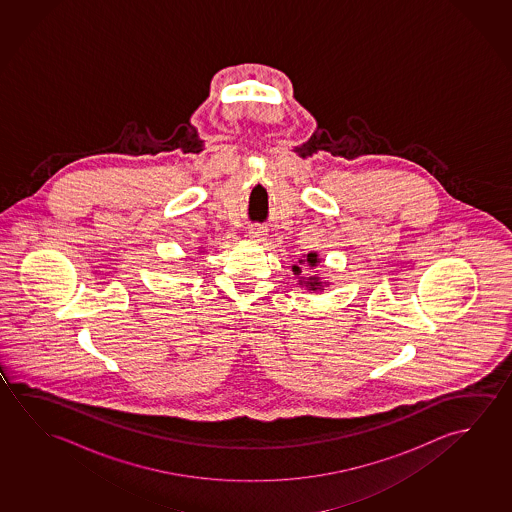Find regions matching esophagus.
<instances>
[{
    "label": "esophagus",
    "instance_id": "34e87169",
    "mask_svg": "<svg viewBox=\"0 0 512 512\" xmlns=\"http://www.w3.org/2000/svg\"><path fill=\"white\" fill-rule=\"evenodd\" d=\"M265 235H267V229L261 228V226H251V228H249V236H251V238L258 240V238H263Z\"/></svg>",
    "mask_w": 512,
    "mask_h": 512
}]
</instances>
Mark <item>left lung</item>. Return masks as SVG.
<instances>
[{
    "label": "left lung",
    "mask_w": 512,
    "mask_h": 512,
    "mask_svg": "<svg viewBox=\"0 0 512 512\" xmlns=\"http://www.w3.org/2000/svg\"><path fill=\"white\" fill-rule=\"evenodd\" d=\"M299 263H308L309 267H317V263H320V260H318L317 252H309L306 260H299ZM293 272L299 276L302 272L301 267L293 265ZM301 284L308 286V290H311V292H318V290L324 288V284L320 283V277H309L308 281H301Z\"/></svg>",
    "instance_id": "obj_1"
}]
</instances>
